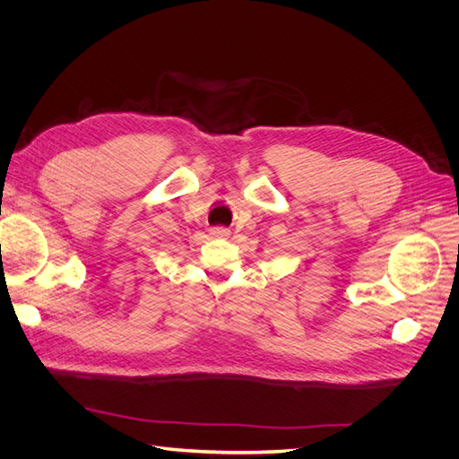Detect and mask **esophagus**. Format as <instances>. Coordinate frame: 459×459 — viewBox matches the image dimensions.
<instances>
[{
  "mask_svg": "<svg viewBox=\"0 0 459 459\" xmlns=\"http://www.w3.org/2000/svg\"><path fill=\"white\" fill-rule=\"evenodd\" d=\"M214 238H230V230L228 228H212L211 231Z\"/></svg>",
  "mask_w": 459,
  "mask_h": 459,
  "instance_id": "1",
  "label": "esophagus"
}]
</instances>
